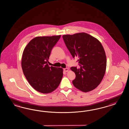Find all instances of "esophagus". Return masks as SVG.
Wrapping results in <instances>:
<instances>
[{"label": "esophagus", "mask_w": 129, "mask_h": 129, "mask_svg": "<svg viewBox=\"0 0 129 129\" xmlns=\"http://www.w3.org/2000/svg\"><path fill=\"white\" fill-rule=\"evenodd\" d=\"M63 70H64L65 72H68V70H69V69H68V68H65V69H63Z\"/></svg>", "instance_id": "obj_1"}]
</instances>
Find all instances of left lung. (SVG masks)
<instances>
[{
    "label": "left lung",
    "instance_id": "obj_1",
    "mask_svg": "<svg viewBox=\"0 0 129 129\" xmlns=\"http://www.w3.org/2000/svg\"><path fill=\"white\" fill-rule=\"evenodd\" d=\"M63 40L71 55L77 60L80 68L72 67L76 78L74 85L84 92L92 91L101 83L104 76L106 56L101 42L85 33L62 36Z\"/></svg>",
    "mask_w": 129,
    "mask_h": 129
}]
</instances>
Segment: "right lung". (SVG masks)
<instances>
[{
	"mask_svg": "<svg viewBox=\"0 0 129 129\" xmlns=\"http://www.w3.org/2000/svg\"><path fill=\"white\" fill-rule=\"evenodd\" d=\"M60 36L33 38L22 54L21 67L25 76L32 87L43 93L55 90L63 77L62 69L48 65L51 51Z\"/></svg>",
	"mask_w": 129,
	"mask_h": 129,
	"instance_id": "1",
	"label": "right lung"
}]
</instances>
